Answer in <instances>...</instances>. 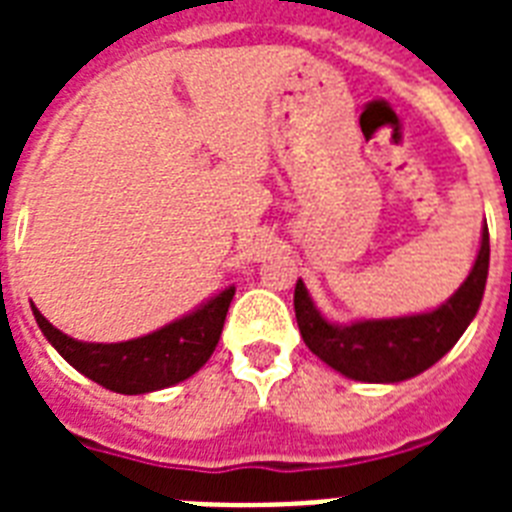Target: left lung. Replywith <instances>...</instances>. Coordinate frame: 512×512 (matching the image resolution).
<instances>
[{
    "instance_id": "left-lung-1",
    "label": "left lung",
    "mask_w": 512,
    "mask_h": 512,
    "mask_svg": "<svg viewBox=\"0 0 512 512\" xmlns=\"http://www.w3.org/2000/svg\"><path fill=\"white\" fill-rule=\"evenodd\" d=\"M489 276V231L478 249L476 265L454 297L438 311L404 319L361 321L335 327L313 308L303 281L295 287V316L305 345L350 380L401 382L433 366L462 337L476 316Z\"/></svg>"
}]
</instances>
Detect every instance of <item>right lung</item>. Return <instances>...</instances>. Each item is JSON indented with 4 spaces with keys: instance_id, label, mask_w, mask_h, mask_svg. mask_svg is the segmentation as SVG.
<instances>
[{
    "instance_id": "add662e5",
    "label": "right lung",
    "mask_w": 512,
    "mask_h": 512,
    "mask_svg": "<svg viewBox=\"0 0 512 512\" xmlns=\"http://www.w3.org/2000/svg\"><path fill=\"white\" fill-rule=\"evenodd\" d=\"M233 287H225L217 297H212L199 311L175 321L170 327L159 329L154 335L138 337L127 342H79L55 329L42 313L34 316L44 337L55 345L68 364L79 369L98 385L116 393H151V390L170 388L175 382L188 380L207 364L212 350L217 348L223 332L225 313L233 300Z\"/></svg>"
}]
</instances>
